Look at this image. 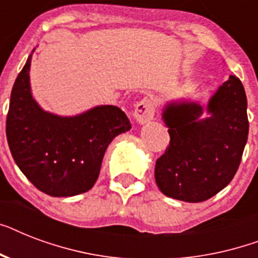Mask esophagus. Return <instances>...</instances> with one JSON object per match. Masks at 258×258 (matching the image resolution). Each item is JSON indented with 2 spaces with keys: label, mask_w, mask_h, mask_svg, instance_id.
<instances>
[{
  "label": "esophagus",
  "mask_w": 258,
  "mask_h": 258,
  "mask_svg": "<svg viewBox=\"0 0 258 258\" xmlns=\"http://www.w3.org/2000/svg\"><path fill=\"white\" fill-rule=\"evenodd\" d=\"M154 113H155V107H154V103L149 97H143L141 101H138L135 104L134 117L139 124L149 123L154 117Z\"/></svg>",
  "instance_id": "34e87169"
}]
</instances>
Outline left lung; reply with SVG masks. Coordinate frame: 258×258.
I'll return each instance as SVG.
<instances>
[{
    "instance_id": "obj_1",
    "label": "left lung",
    "mask_w": 258,
    "mask_h": 258,
    "mask_svg": "<svg viewBox=\"0 0 258 258\" xmlns=\"http://www.w3.org/2000/svg\"><path fill=\"white\" fill-rule=\"evenodd\" d=\"M248 101L230 76L210 97L208 116L198 101H170L162 111L170 145L157 161L155 180L165 196L202 202L230 183L248 141Z\"/></svg>"
}]
</instances>
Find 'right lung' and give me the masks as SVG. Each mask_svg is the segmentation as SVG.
Here are the masks:
<instances>
[{"label": "right lung", "mask_w": 258, "mask_h": 258, "mask_svg": "<svg viewBox=\"0 0 258 258\" xmlns=\"http://www.w3.org/2000/svg\"><path fill=\"white\" fill-rule=\"evenodd\" d=\"M32 53L10 95L6 117L10 153L40 191L50 197L78 196L92 188L105 150L113 138L130 131L131 123L115 105H96L75 116L44 111L30 91Z\"/></svg>", "instance_id": "right-lung-1"}]
</instances>
